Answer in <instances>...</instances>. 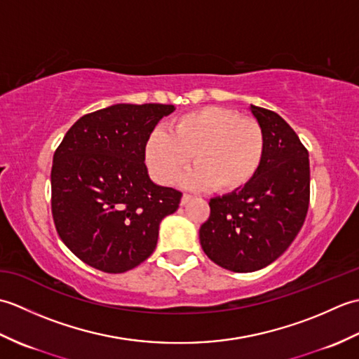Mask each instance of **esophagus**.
I'll return each mask as SVG.
<instances>
[{"label":"esophagus","mask_w":359,"mask_h":359,"mask_svg":"<svg viewBox=\"0 0 359 359\" xmlns=\"http://www.w3.org/2000/svg\"><path fill=\"white\" fill-rule=\"evenodd\" d=\"M189 199H191V194H187V193H185L184 196H182V201H180V203H182V205H185Z\"/></svg>","instance_id":"obj_1"}]
</instances>
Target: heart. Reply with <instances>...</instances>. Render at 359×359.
I'll return each mask as SVG.
<instances>
[{
    "instance_id": "obj_1",
    "label": "heart",
    "mask_w": 359,
    "mask_h": 359,
    "mask_svg": "<svg viewBox=\"0 0 359 359\" xmlns=\"http://www.w3.org/2000/svg\"><path fill=\"white\" fill-rule=\"evenodd\" d=\"M265 154V133L253 117L224 106H203L175 118L170 133L152 129L144 142V160L160 185L174 184L188 163L196 165L184 177L189 188L234 191L257 174Z\"/></svg>"
}]
</instances>
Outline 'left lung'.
I'll return each mask as SVG.
<instances>
[{"mask_svg": "<svg viewBox=\"0 0 359 359\" xmlns=\"http://www.w3.org/2000/svg\"><path fill=\"white\" fill-rule=\"evenodd\" d=\"M264 128L265 154L245 187L210 201L201 245L212 262L234 273L261 270L299 233L310 203L309 151L279 114L251 104Z\"/></svg>", "mask_w": 359, "mask_h": 359, "instance_id": "8db88e82", "label": "left lung"}]
</instances>
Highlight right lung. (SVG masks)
Wrapping results in <instances>:
<instances>
[{"label":"right lung","mask_w":359,"mask_h":359,"mask_svg":"<svg viewBox=\"0 0 359 359\" xmlns=\"http://www.w3.org/2000/svg\"><path fill=\"white\" fill-rule=\"evenodd\" d=\"M172 104H114L79 118L53 154L52 217L83 262L125 273L152 255L182 193L152 184L144 142Z\"/></svg>","instance_id":"1"}]
</instances>
